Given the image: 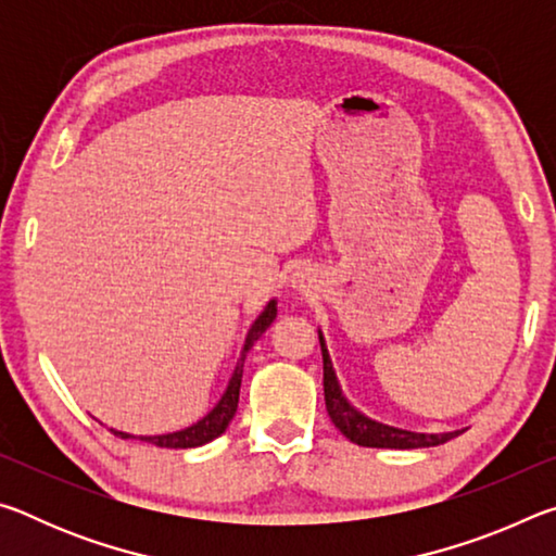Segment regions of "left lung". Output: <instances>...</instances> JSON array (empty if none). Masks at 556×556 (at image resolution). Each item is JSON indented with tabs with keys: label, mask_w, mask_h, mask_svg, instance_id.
<instances>
[{
	"label": "left lung",
	"mask_w": 556,
	"mask_h": 556,
	"mask_svg": "<svg viewBox=\"0 0 556 556\" xmlns=\"http://www.w3.org/2000/svg\"><path fill=\"white\" fill-rule=\"evenodd\" d=\"M318 341H321V355H324V397H326L328 417H331L336 429L341 431L345 439H351L353 444L370 446V448H427V446L444 444V441L460 434V431H448V434H417V431L388 427L375 419H368L365 414L351 407V402L343 397L321 331H318Z\"/></svg>",
	"instance_id": "left-lung-1"
}]
</instances>
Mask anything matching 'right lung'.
I'll list each match as a JSON object with an SVG mask.
<instances>
[{"instance_id": "obj_1", "label": "right lung", "mask_w": 556, "mask_h": 556, "mask_svg": "<svg viewBox=\"0 0 556 556\" xmlns=\"http://www.w3.org/2000/svg\"><path fill=\"white\" fill-rule=\"evenodd\" d=\"M277 318V301L271 299L269 304L265 306V312L260 314V318L255 324H252L248 338H244V348H242V357L238 363V368H235L232 378L228 390L220 397V402L215 404V409L208 414V417H203L199 425L181 429V431H174V434H162V437H131L125 434V431H115L112 429V434L122 437V439H139V441H149V444L154 446H162V448H193V446H203L213 441L215 437H220L225 429H228L230 419L235 417V409H238V400H240V382H242V368H244V355L252 345H255L257 338L267 331L269 324Z\"/></svg>"}]
</instances>
